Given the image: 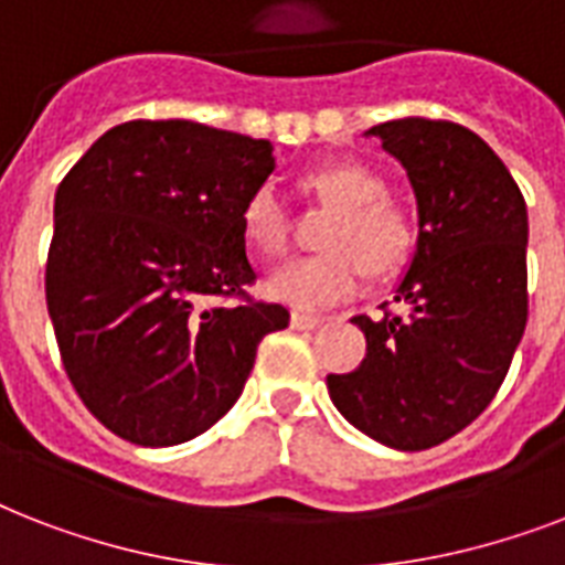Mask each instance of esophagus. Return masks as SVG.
Here are the masks:
<instances>
[{"label":"esophagus","instance_id":"34e87169","mask_svg":"<svg viewBox=\"0 0 565 565\" xmlns=\"http://www.w3.org/2000/svg\"><path fill=\"white\" fill-rule=\"evenodd\" d=\"M322 322H326V319L317 317V313H299V310L290 317V326L296 328V331H313V328H319Z\"/></svg>","mask_w":565,"mask_h":565}]
</instances>
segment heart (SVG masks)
Returning a JSON list of instances; mask_svg holds the SVG:
<instances>
[{
  "label": "heart",
  "instance_id": "heart-1",
  "mask_svg": "<svg viewBox=\"0 0 565 565\" xmlns=\"http://www.w3.org/2000/svg\"><path fill=\"white\" fill-rule=\"evenodd\" d=\"M305 199L331 207L319 231L322 252L281 266L266 292L292 308L317 310L349 299L363 273L386 278L411 257L416 225L411 211L386 193L381 172L352 158L326 161L299 179ZM243 234L255 252L278 257L290 237V216L269 188H257L243 207Z\"/></svg>",
  "mask_w": 565,
  "mask_h": 565
}]
</instances>
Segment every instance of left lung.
I'll use <instances>...</instances> for the list:
<instances>
[{
  "instance_id": "8db88e82",
  "label": "left lung",
  "mask_w": 565,
  "mask_h": 565,
  "mask_svg": "<svg viewBox=\"0 0 565 565\" xmlns=\"http://www.w3.org/2000/svg\"><path fill=\"white\" fill-rule=\"evenodd\" d=\"M419 204V243L395 301L352 322L366 358L328 375V395L366 437L398 451L439 446L495 398L527 322V211L501 158L448 119L370 128Z\"/></svg>"
}]
</instances>
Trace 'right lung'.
Returning <instances> with one entry per match:
<instances>
[{
  "label": "right lung",
  "instance_id": "1",
  "mask_svg": "<svg viewBox=\"0 0 565 565\" xmlns=\"http://www.w3.org/2000/svg\"><path fill=\"white\" fill-rule=\"evenodd\" d=\"M269 140L190 119L114 126L55 193L46 308L84 407L135 446H179L231 411L290 310L257 301L243 207Z\"/></svg>",
  "mask_w": 565,
  "mask_h": 565
}]
</instances>
